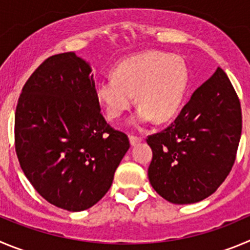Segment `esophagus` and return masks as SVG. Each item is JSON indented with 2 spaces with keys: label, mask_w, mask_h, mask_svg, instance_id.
<instances>
[{
  "label": "esophagus",
  "mask_w": 250,
  "mask_h": 250,
  "mask_svg": "<svg viewBox=\"0 0 250 250\" xmlns=\"http://www.w3.org/2000/svg\"><path fill=\"white\" fill-rule=\"evenodd\" d=\"M143 141V138H142V137H137V136H129V142H130V144H132V146H137V144L138 143H141V142Z\"/></svg>",
  "instance_id": "34e87169"
}]
</instances>
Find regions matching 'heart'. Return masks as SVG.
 <instances>
[{"mask_svg": "<svg viewBox=\"0 0 250 250\" xmlns=\"http://www.w3.org/2000/svg\"><path fill=\"white\" fill-rule=\"evenodd\" d=\"M188 72L180 57L163 51H146L128 58L113 70V78L99 81L95 97L107 117L117 120L136 102L139 104L132 118L136 127L155 118L167 122L180 108L188 87Z\"/></svg>", "mask_w": 250, "mask_h": 250, "instance_id": "heart-1", "label": "heart"}]
</instances>
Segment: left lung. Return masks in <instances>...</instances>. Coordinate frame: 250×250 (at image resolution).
<instances>
[{
	"label": "left lung",
	"mask_w": 250,
	"mask_h": 250,
	"mask_svg": "<svg viewBox=\"0 0 250 250\" xmlns=\"http://www.w3.org/2000/svg\"><path fill=\"white\" fill-rule=\"evenodd\" d=\"M242 133L241 102L221 67L205 81L176 120L151 134V186L171 204L202 201L220 188L235 160Z\"/></svg>",
	"instance_id": "8db88e82"
}]
</instances>
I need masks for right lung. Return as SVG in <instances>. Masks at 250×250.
Returning a JSON list of instances; mask_svg holds the SVG:
<instances>
[{"mask_svg":"<svg viewBox=\"0 0 250 250\" xmlns=\"http://www.w3.org/2000/svg\"><path fill=\"white\" fill-rule=\"evenodd\" d=\"M15 143L37 192L71 212L90 208L106 195L129 149L127 134L102 116L90 64L72 51L44 60L23 86Z\"/></svg>","mask_w":250,"mask_h":250,"instance_id":"right-lung-1","label":"right lung"}]
</instances>
